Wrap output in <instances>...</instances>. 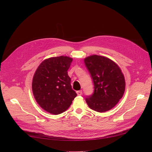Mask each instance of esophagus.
<instances>
[{"label": "esophagus", "mask_w": 152, "mask_h": 152, "mask_svg": "<svg viewBox=\"0 0 152 152\" xmlns=\"http://www.w3.org/2000/svg\"><path fill=\"white\" fill-rule=\"evenodd\" d=\"M77 94L78 96H81L82 94V91L81 90L78 91H77Z\"/></svg>", "instance_id": "obj_1"}]
</instances>
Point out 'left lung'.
<instances>
[{
  "mask_svg": "<svg viewBox=\"0 0 152 152\" xmlns=\"http://www.w3.org/2000/svg\"><path fill=\"white\" fill-rule=\"evenodd\" d=\"M94 84L93 94L86 98L89 107L98 112L111 110L124 95L126 88L121 68L111 59L98 55L84 59Z\"/></svg>",
  "mask_w": 152,
  "mask_h": 152,
  "instance_id": "8db88e82",
  "label": "left lung"
}]
</instances>
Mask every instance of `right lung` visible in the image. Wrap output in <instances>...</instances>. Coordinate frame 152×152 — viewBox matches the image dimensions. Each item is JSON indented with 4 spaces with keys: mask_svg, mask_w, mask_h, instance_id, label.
Wrapping results in <instances>:
<instances>
[{
    "mask_svg": "<svg viewBox=\"0 0 152 152\" xmlns=\"http://www.w3.org/2000/svg\"><path fill=\"white\" fill-rule=\"evenodd\" d=\"M72 60L63 56L50 58L41 63L35 72L32 80L34 98L40 107L50 113L65 112L77 95L68 75Z\"/></svg>",
    "mask_w": 152,
    "mask_h": 152,
    "instance_id": "right-lung-1",
    "label": "right lung"
}]
</instances>
